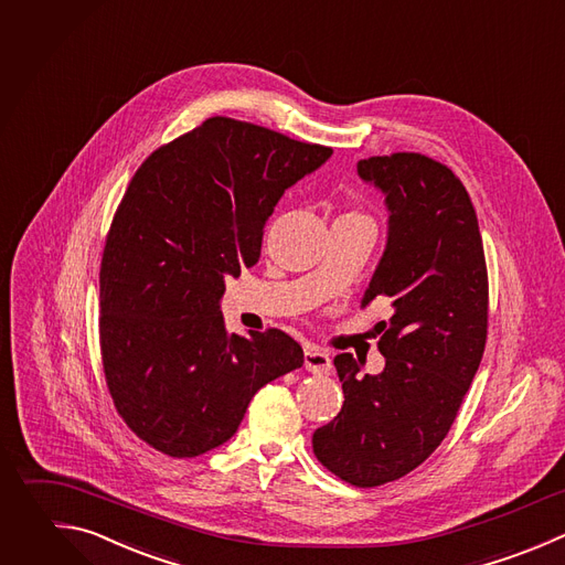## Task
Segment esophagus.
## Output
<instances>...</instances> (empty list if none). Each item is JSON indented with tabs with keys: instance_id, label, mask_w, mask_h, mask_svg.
Listing matches in <instances>:
<instances>
[{
	"instance_id": "1",
	"label": "esophagus",
	"mask_w": 565,
	"mask_h": 565,
	"mask_svg": "<svg viewBox=\"0 0 565 565\" xmlns=\"http://www.w3.org/2000/svg\"><path fill=\"white\" fill-rule=\"evenodd\" d=\"M305 369L309 373H329L331 371V360L324 351H320L316 347H307L305 349Z\"/></svg>"
}]
</instances>
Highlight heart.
I'll return each mask as SVG.
<instances>
[{"instance_id":"1","label":"heart","mask_w":565,"mask_h":565,"mask_svg":"<svg viewBox=\"0 0 565 565\" xmlns=\"http://www.w3.org/2000/svg\"><path fill=\"white\" fill-rule=\"evenodd\" d=\"M342 218H366L369 221V216H364L362 212H347Z\"/></svg>"}]
</instances>
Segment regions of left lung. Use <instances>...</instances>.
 I'll return each instance as SVG.
<instances>
[{
	"label": "left lung",
	"mask_w": 565,
	"mask_h": 565,
	"mask_svg": "<svg viewBox=\"0 0 565 565\" xmlns=\"http://www.w3.org/2000/svg\"><path fill=\"white\" fill-rule=\"evenodd\" d=\"M386 194L388 243L362 305L388 300L377 324L382 373L360 377L351 353L333 364L342 411L313 433L318 461L342 481L373 488L417 468L448 435L488 335V269L461 181L419 152L358 161Z\"/></svg>",
	"instance_id": "1"
}]
</instances>
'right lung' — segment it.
I'll return each mask as SVG.
<instances>
[{
	"mask_svg": "<svg viewBox=\"0 0 565 565\" xmlns=\"http://www.w3.org/2000/svg\"><path fill=\"white\" fill-rule=\"evenodd\" d=\"M331 148L212 117L135 172L106 236L99 344L128 428L170 457L227 441L260 386L300 369L280 329L230 333L225 280L260 258L276 203Z\"/></svg>",
	"mask_w": 565,
	"mask_h": 565,
	"instance_id": "add662e5",
	"label": "right lung"
}]
</instances>
